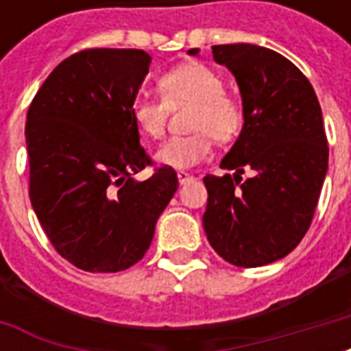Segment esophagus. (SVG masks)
Masks as SVG:
<instances>
[{"label":"esophagus","mask_w":351,"mask_h":351,"mask_svg":"<svg viewBox=\"0 0 351 351\" xmlns=\"http://www.w3.org/2000/svg\"><path fill=\"white\" fill-rule=\"evenodd\" d=\"M176 176H178V182L180 184H188V182H191L193 178H195V176L190 175V173H186V171H178V173H176Z\"/></svg>","instance_id":"obj_1"}]
</instances>
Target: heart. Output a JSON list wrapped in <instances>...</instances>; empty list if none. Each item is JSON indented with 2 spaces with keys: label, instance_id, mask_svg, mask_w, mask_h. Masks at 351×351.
Listing matches in <instances>:
<instances>
[{
  "label": "heart",
  "instance_id": "1",
  "mask_svg": "<svg viewBox=\"0 0 351 351\" xmlns=\"http://www.w3.org/2000/svg\"><path fill=\"white\" fill-rule=\"evenodd\" d=\"M158 88L163 99L138 97L131 116L148 138L165 133L169 107L190 103L191 135L169 138L158 148L156 161L171 169H188L206 160L213 152V141L231 143L243 130L244 112L241 103L223 92V79L213 67L203 64H184L161 75Z\"/></svg>",
  "mask_w": 351,
  "mask_h": 351
}]
</instances>
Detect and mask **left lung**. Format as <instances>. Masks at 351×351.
I'll return each instance as SVG.
<instances>
[{"label": "left lung", "mask_w": 351, "mask_h": 351, "mask_svg": "<svg viewBox=\"0 0 351 351\" xmlns=\"http://www.w3.org/2000/svg\"><path fill=\"white\" fill-rule=\"evenodd\" d=\"M213 56L235 77L244 123L220 163L235 175L203 178V228L228 263L263 267L286 258L310 228L329 167L322 107L308 79L274 50L235 43L213 47ZM244 167L256 175L241 184Z\"/></svg>", "instance_id": "1"}]
</instances>
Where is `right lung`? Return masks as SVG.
I'll return each mask as SVG.
<instances>
[{
  "label": "right lung",
  "mask_w": 351,
  "mask_h": 351,
  "mask_svg": "<svg viewBox=\"0 0 351 351\" xmlns=\"http://www.w3.org/2000/svg\"><path fill=\"white\" fill-rule=\"evenodd\" d=\"M152 58L137 49L73 54L29 105V199L58 254L90 272L130 269L178 190L175 169L150 163L131 107Z\"/></svg>",
  "instance_id": "add662e5"
}]
</instances>
